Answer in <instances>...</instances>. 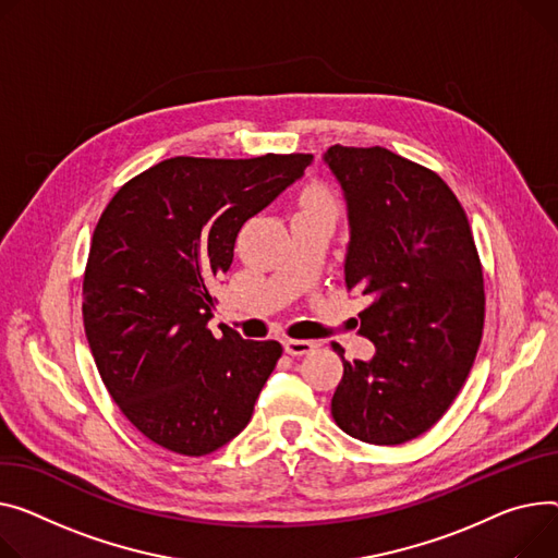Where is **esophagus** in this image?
Listing matches in <instances>:
<instances>
[{
	"mask_svg": "<svg viewBox=\"0 0 558 558\" xmlns=\"http://www.w3.org/2000/svg\"><path fill=\"white\" fill-rule=\"evenodd\" d=\"M316 350L314 341H301V339H287L284 341V352L291 356H305Z\"/></svg>",
	"mask_w": 558,
	"mask_h": 558,
	"instance_id": "34e87169",
	"label": "esophagus"
}]
</instances>
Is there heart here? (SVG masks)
<instances>
[{
    "label": "heart",
    "mask_w": 558,
    "mask_h": 558,
    "mask_svg": "<svg viewBox=\"0 0 558 558\" xmlns=\"http://www.w3.org/2000/svg\"><path fill=\"white\" fill-rule=\"evenodd\" d=\"M299 215H323V217H337V199L325 189L323 183H310L299 197Z\"/></svg>",
    "instance_id": "1"
}]
</instances>
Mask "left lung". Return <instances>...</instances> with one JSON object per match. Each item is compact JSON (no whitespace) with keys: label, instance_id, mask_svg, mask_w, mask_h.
I'll return each instance as SVG.
<instances>
[{"label":"left lung","instance_id":"left-lung-1","mask_svg":"<svg viewBox=\"0 0 558 558\" xmlns=\"http://www.w3.org/2000/svg\"><path fill=\"white\" fill-rule=\"evenodd\" d=\"M348 199L345 284L373 361H345L331 417L348 435L395 447L426 433L462 390L485 325V280L466 213L437 172L386 147L331 145ZM343 352L339 345L333 348Z\"/></svg>","mask_w":558,"mask_h":558}]
</instances>
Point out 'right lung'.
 <instances>
[{"label":"right lung","mask_w":558,"mask_h":558,"mask_svg":"<svg viewBox=\"0 0 558 558\" xmlns=\"http://www.w3.org/2000/svg\"><path fill=\"white\" fill-rule=\"evenodd\" d=\"M312 155L174 157L123 183L94 229L83 278L85 333L98 375L157 447L199 458L251 422L282 345L213 337V282L233 263L244 221Z\"/></svg>","instance_id":"add662e5"}]
</instances>
